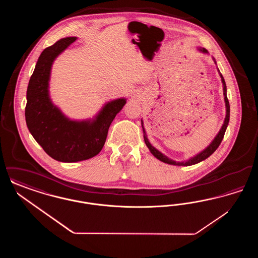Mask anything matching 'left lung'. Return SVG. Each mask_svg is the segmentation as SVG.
Returning a JSON list of instances; mask_svg holds the SVG:
<instances>
[{
    "instance_id": "8db88e82",
    "label": "left lung",
    "mask_w": 258,
    "mask_h": 258,
    "mask_svg": "<svg viewBox=\"0 0 258 258\" xmlns=\"http://www.w3.org/2000/svg\"><path fill=\"white\" fill-rule=\"evenodd\" d=\"M200 52H203V53H208V51L205 49V48H199ZM214 61L215 59H214ZM220 72V71H219ZM221 75V82H222V85H223V96H224V101H225V107H226V116H225V119H224V122L223 124L221 126V131L219 132V134L217 135V136L214 138V140L212 141V143L209 145L208 147L206 148L205 150H203L201 153L197 154V156L190 158L189 160H186V161H175V160H171L169 158H167L166 156H164L163 154H161L160 151H158L155 147L152 146V144L149 142L148 140L147 135L145 133V128H144V125H143V121L141 120V123H142V128H143V133H144V141L147 145V147L149 148L150 152L160 161L162 162H165V163H168V164H172V165H183V166H189V165H194V164H197L198 162L202 161V160H206L207 158H209L218 148L220 146V144L223 139V136L225 134V131H226V127L228 125L229 123V117H230V105H229V101H228V98H227V95H226V84H225V81H224V78L223 76Z\"/></svg>"
}]
</instances>
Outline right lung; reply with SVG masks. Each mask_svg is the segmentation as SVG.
Wrapping results in <instances>:
<instances>
[{
    "label": "right lung",
    "instance_id": "1",
    "mask_svg": "<svg viewBox=\"0 0 258 258\" xmlns=\"http://www.w3.org/2000/svg\"><path fill=\"white\" fill-rule=\"evenodd\" d=\"M75 40V37L61 38L43 50L27 89V126L45 153L61 162L97 156L105 143L112 121L126 102L125 98L107 102L93 121L70 120L52 103L48 90L52 63Z\"/></svg>",
    "mask_w": 258,
    "mask_h": 258
}]
</instances>
